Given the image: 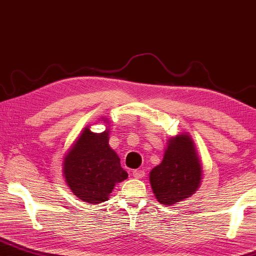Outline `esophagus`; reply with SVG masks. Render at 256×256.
<instances>
[{"label": "esophagus", "instance_id": "obj_1", "mask_svg": "<svg viewBox=\"0 0 256 256\" xmlns=\"http://www.w3.org/2000/svg\"><path fill=\"white\" fill-rule=\"evenodd\" d=\"M132 176H134V178H136V179H142V178H144L145 172L142 171V170H134V171L132 172Z\"/></svg>", "mask_w": 256, "mask_h": 256}]
</instances>
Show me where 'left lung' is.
Masks as SVG:
<instances>
[{
  "label": "left lung",
  "instance_id": "8db88e82",
  "mask_svg": "<svg viewBox=\"0 0 256 256\" xmlns=\"http://www.w3.org/2000/svg\"><path fill=\"white\" fill-rule=\"evenodd\" d=\"M202 171L192 137L187 134L171 137L162 162L150 172V184L156 199L168 206L188 199L200 187Z\"/></svg>",
  "mask_w": 256,
  "mask_h": 256
}]
</instances>
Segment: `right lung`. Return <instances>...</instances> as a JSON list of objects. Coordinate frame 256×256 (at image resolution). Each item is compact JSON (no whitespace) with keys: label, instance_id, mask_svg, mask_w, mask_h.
<instances>
[{"label":"right lung","instance_id":"1","mask_svg":"<svg viewBox=\"0 0 256 256\" xmlns=\"http://www.w3.org/2000/svg\"><path fill=\"white\" fill-rule=\"evenodd\" d=\"M100 120L108 126L111 122L105 117ZM108 136L110 128L94 134L86 126L63 159L64 180L71 192L84 202H108L116 184L128 178L118 154L108 145Z\"/></svg>","mask_w":256,"mask_h":256}]
</instances>
